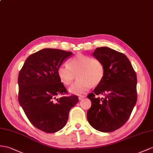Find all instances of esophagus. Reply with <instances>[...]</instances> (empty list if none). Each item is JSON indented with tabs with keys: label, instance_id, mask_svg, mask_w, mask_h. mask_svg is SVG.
<instances>
[{
	"label": "esophagus",
	"instance_id": "34e87169",
	"mask_svg": "<svg viewBox=\"0 0 153 153\" xmlns=\"http://www.w3.org/2000/svg\"><path fill=\"white\" fill-rule=\"evenodd\" d=\"M85 97V96H79V97H78V98H79V100H83Z\"/></svg>",
	"mask_w": 153,
	"mask_h": 153
}]
</instances>
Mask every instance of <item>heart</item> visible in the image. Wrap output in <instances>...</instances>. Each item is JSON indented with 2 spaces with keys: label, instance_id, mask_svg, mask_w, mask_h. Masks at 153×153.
I'll list each match as a JSON object with an SVG mask.
<instances>
[{
  "label": "heart",
  "instance_id": "1",
  "mask_svg": "<svg viewBox=\"0 0 153 153\" xmlns=\"http://www.w3.org/2000/svg\"><path fill=\"white\" fill-rule=\"evenodd\" d=\"M105 72L102 61L83 53H77L68 61V65H61L57 69L59 79L66 86L71 84L77 75L78 80L69 88V92L75 95L83 94L92 85L100 84Z\"/></svg>",
  "mask_w": 153,
  "mask_h": 153
}]
</instances>
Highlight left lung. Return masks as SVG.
Returning <instances> with one entry per match:
<instances>
[{
	"label": "left lung",
	"instance_id": "8db88e82",
	"mask_svg": "<svg viewBox=\"0 0 153 153\" xmlns=\"http://www.w3.org/2000/svg\"><path fill=\"white\" fill-rule=\"evenodd\" d=\"M92 55L103 62L105 72L101 83L87 96L92 103L87 120L96 130L111 132L126 123L135 106L136 74L122 53L104 46L97 48ZM99 94L104 97H95Z\"/></svg>",
	"mask_w": 153,
	"mask_h": 153
}]
</instances>
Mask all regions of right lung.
<instances>
[{
	"label": "right lung",
	"instance_id": "obj_1",
	"mask_svg": "<svg viewBox=\"0 0 153 153\" xmlns=\"http://www.w3.org/2000/svg\"><path fill=\"white\" fill-rule=\"evenodd\" d=\"M73 53L65 50L45 48L26 59L19 74V102L30 121L47 133L63 128L69 112L79 102L77 96L67 93L57 75V69Z\"/></svg>",
	"mask_w": 153,
	"mask_h": 153
}]
</instances>
